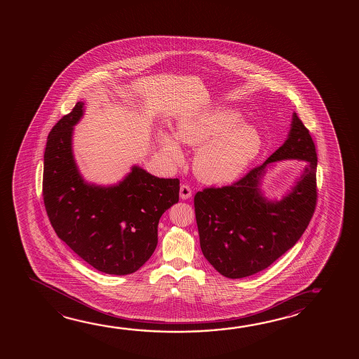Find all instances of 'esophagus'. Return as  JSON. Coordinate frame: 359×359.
Instances as JSON below:
<instances>
[{
  "mask_svg": "<svg viewBox=\"0 0 359 359\" xmlns=\"http://www.w3.org/2000/svg\"><path fill=\"white\" fill-rule=\"evenodd\" d=\"M190 196H191V189L187 184H182V187H180V198L182 200H187Z\"/></svg>",
  "mask_w": 359,
  "mask_h": 359,
  "instance_id": "34e87169",
  "label": "esophagus"
}]
</instances>
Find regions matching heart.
<instances>
[{"mask_svg":"<svg viewBox=\"0 0 359 359\" xmlns=\"http://www.w3.org/2000/svg\"><path fill=\"white\" fill-rule=\"evenodd\" d=\"M241 114L217 107L185 116L177 123L175 137L184 145L201 147L195 153V175L208 184H225L241 177L258 156L263 145L259 130L241 123ZM175 137L163 135L161 149L172 164H180L182 153Z\"/></svg>","mask_w":359,"mask_h":359,"instance_id":"heart-1","label":"heart"}]
</instances>
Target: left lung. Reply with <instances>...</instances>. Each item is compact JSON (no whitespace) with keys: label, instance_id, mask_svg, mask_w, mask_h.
<instances>
[{"label":"left lung","instance_id":"obj_1","mask_svg":"<svg viewBox=\"0 0 359 359\" xmlns=\"http://www.w3.org/2000/svg\"><path fill=\"white\" fill-rule=\"evenodd\" d=\"M304 159V174L282 201L266 200L259 182L269 163ZM317 151L294 112L288 139L241 180L195 194L200 248L222 276L239 279L264 271L303 236L317 204Z\"/></svg>","mask_w":359,"mask_h":359}]
</instances>
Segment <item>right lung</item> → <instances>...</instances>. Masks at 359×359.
<instances>
[{"label": "right lung", "instance_id": "obj_1", "mask_svg": "<svg viewBox=\"0 0 359 359\" xmlns=\"http://www.w3.org/2000/svg\"><path fill=\"white\" fill-rule=\"evenodd\" d=\"M83 102L53 126L43 155L42 195L60 239L95 269L114 276L137 271L158 244L160 217L179 201V179H160L134 165L123 182L83 180L72 154V131Z\"/></svg>", "mask_w": 359, "mask_h": 359}]
</instances>
